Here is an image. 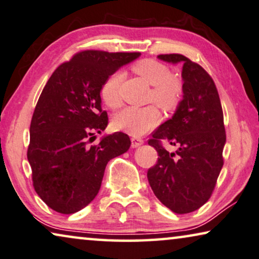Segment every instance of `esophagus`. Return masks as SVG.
<instances>
[{"mask_svg":"<svg viewBox=\"0 0 259 259\" xmlns=\"http://www.w3.org/2000/svg\"><path fill=\"white\" fill-rule=\"evenodd\" d=\"M131 141H132V147L133 148L140 147V146L144 144V140H142V139H140V138H132V139H131Z\"/></svg>","mask_w":259,"mask_h":259,"instance_id":"esophagus-1","label":"esophagus"}]
</instances>
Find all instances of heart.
Returning a JSON list of instances; mask_svg holds the SVG:
<instances>
[{"label":"heart","mask_w":259,"mask_h":259,"mask_svg":"<svg viewBox=\"0 0 259 259\" xmlns=\"http://www.w3.org/2000/svg\"><path fill=\"white\" fill-rule=\"evenodd\" d=\"M133 71L146 83L153 86L151 99H154L164 110H174L182 97V83L180 78L170 73L169 67L162 62L146 58L133 65ZM122 73L114 72L107 78L102 86L103 102L110 108L121 106L122 98L120 86ZM161 121V113L154 105L146 107H126L114 115L112 126L132 137H141Z\"/></svg>","instance_id":"b5f03b06"}]
</instances>
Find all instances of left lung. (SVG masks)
<instances>
[{
  "mask_svg": "<svg viewBox=\"0 0 259 259\" xmlns=\"http://www.w3.org/2000/svg\"><path fill=\"white\" fill-rule=\"evenodd\" d=\"M161 61L182 63V100L170 119L159 126L148 145L159 159L147 171L148 182L162 204L176 213L197 210L209 200L223 167L226 130L215 83L203 67L182 55H159ZM167 140L178 146L168 152Z\"/></svg>",
  "mask_w": 259,
  "mask_h": 259,
  "instance_id": "8db88e82",
  "label": "left lung"
}]
</instances>
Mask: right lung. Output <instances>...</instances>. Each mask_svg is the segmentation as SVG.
Masks as SVG:
<instances>
[{"label": "right lung", "instance_id": "add662e5", "mask_svg": "<svg viewBox=\"0 0 259 259\" xmlns=\"http://www.w3.org/2000/svg\"><path fill=\"white\" fill-rule=\"evenodd\" d=\"M140 55L81 51L59 65L44 86L30 123L28 161L33 188L55 211L74 213L86 207L99 192L108 161L128 151L125 133L104 136L95 146L88 139L108 122L102 86Z\"/></svg>", "mask_w": 259, "mask_h": 259}]
</instances>
